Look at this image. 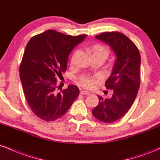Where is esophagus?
Returning <instances> with one entry per match:
<instances>
[{"label": "esophagus", "instance_id": "esophagus-1", "mask_svg": "<svg viewBox=\"0 0 160 160\" xmlns=\"http://www.w3.org/2000/svg\"><path fill=\"white\" fill-rule=\"evenodd\" d=\"M80 93H81V95H90V92L88 91H85V90H82L80 92Z\"/></svg>", "mask_w": 160, "mask_h": 160}]
</instances>
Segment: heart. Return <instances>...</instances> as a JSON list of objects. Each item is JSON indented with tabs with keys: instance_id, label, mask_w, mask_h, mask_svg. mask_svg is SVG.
Here are the masks:
<instances>
[{
	"instance_id": "1",
	"label": "heart",
	"mask_w": 160,
	"mask_h": 160,
	"mask_svg": "<svg viewBox=\"0 0 160 160\" xmlns=\"http://www.w3.org/2000/svg\"><path fill=\"white\" fill-rule=\"evenodd\" d=\"M90 52L92 56H102L107 58L108 56V50L106 47L101 44H94L90 48ZM74 60V57H72V62ZM96 78H92L89 77H81L79 80V82L85 88H91L92 86H94V84L96 82Z\"/></svg>"
}]
</instances>
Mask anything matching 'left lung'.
<instances>
[{
  "label": "left lung",
  "instance_id": "left-lung-1",
  "mask_svg": "<svg viewBox=\"0 0 160 160\" xmlns=\"http://www.w3.org/2000/svg\"><path fill=\"white\" fill-rule=\"evenodd\" d=\"M111 47L116 55L112 72L105 87L113 89L111 98L98 97V104L92 114L101 122L111 123L120 120L132 105L140 86L141 56L129 38L117 32L95 36Z\"/></svg>",
  "mask_w": 160,
  "mask_h": 160
}]
</instances>
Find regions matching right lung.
Returning <instances> with one entry per match:
<instances>
[{
  "mask_svg": "<svg viewBox=\"0 0 160 160\" xmlns=\"http://www.w3.org/2000/svg\"><path fill=\"white\" fill-rule=\"evenodd\" d=\"M86 37L48 30L28 43L19 68L20 80L29 107L41 120L61 118L79 96L80 90L75 85L57 91L56 78L62 77L69 54Z\"/></svg>",
  "mask_w": 160,
  "mask_h": 160,
  "instance_id": "right-lung-1",
  "label": "right lung"
}]
</instances>
